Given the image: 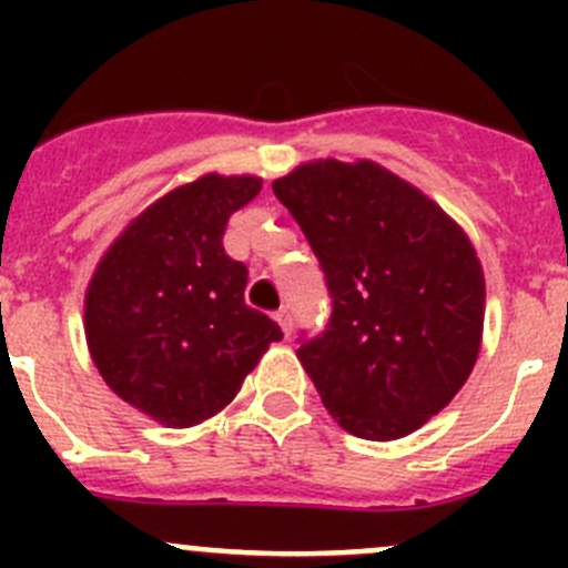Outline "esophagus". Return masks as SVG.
Segmentation results:
<instances>
[{"label": "esophagus", "mask_w": 568, "mask_h": 568, "mask_svg": "<svg viewBox=\"0 0 568 568\" xmlns=\"http://www.w3.org/2000/svg\"><path fill=\"white\" fill-rule=\"evenodd\" d=\"M274 321H277L280 324V329L285 332V337L291 335V329H294V318H291V311L288 307H280L277 313H274Z\"/></svg>", "instance_id": "1"}]
</instances>
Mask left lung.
<instances>
[{
    "mask_svg": "<svg viewBox=\"0 0 568 568\" xmlns=\"http://www.w3.org/2000/svg\"><path fill=\"white\" fill-rule=\"evenodd\" d=\"M324 268L332 316L296 348L326 412L363 439L406 437L454 400L480 352L486 283L467 233L371 159L272 183Z\"/></svg>",
    "mask_w": 568,
    "mask_h": 568,
    "instance_id": "8db88e82",
    "label": "left lung"
}]
</instances>
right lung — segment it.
Wrapping results in <instances>:
<instances>
[{"mask_svg": "<svg viewBox=\"0 0 568 568\" xmlns=\"http://www.w3.org/2000/svg\"><path fill=\"white\" fill-rule=\"evenodd\" d=\"M257 175H200L148 205L109 244L84 294L90 357L109 390L189 428L225 409L283 332L244 302L247 266L222 247Z\"/></svg>", "mask_w": 568, "mask_h": 568, "instance_id": "obj_1", "label": "right lung"}]
</instances>
